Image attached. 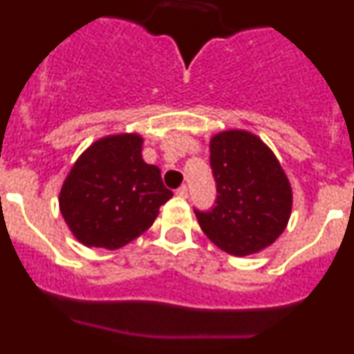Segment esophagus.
Masks as SVG:
<instances>
[{"label":"esophagus","mask_w":354,"mask_h":354,"mask_svg":"<svg viewBox=\"0 0 354 354\" xmlns=\"http://www.w3.org/2000/svg\"><path fill=\"white\" fill-rule=\"evenodd\" d=\"M176 195H178V197H181V198H187L188 197V187H187V185H181V187L176 190Z\"/></svg>","instance_id":"1"}]
</instances>
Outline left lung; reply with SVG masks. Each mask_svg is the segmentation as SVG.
<instances>
[{"mask_svg": "<svg viewBox=\"0 0 354 354\" xmlns=\"http://www.w3.org/2000/svg\"><path fill=\"white\" fill-rule=\"evenodd\" d=\"M216 205L195 210L205 236L234 257L259 253L281 236L292 207L289 180L257 135L227 130L210 138Z\"/></svg>", "mask_w": 354, "mask_h": 354, "instance_id": "8db88e82", "label": "left lung"}]
</instances>
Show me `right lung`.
I'll list each match as a JSON object with an SVG mask.
<instances>
[{
    "label": "right lung",
    "instance_id": "obj_1",
    "mask_svg": "<svg viewBox=\"0 0 354 354\" xmlns=\"http://www.w3.org/2000/svg\"><path fill=\"white\" fill-rule=\"evenodd\" d=\"M142 144L138 133L102 137L71 166L59 210L82 245L121 248L147 231L173 197L159 167L142 159Z\"/></svg>",
    "mask_w": 354,
    "mask_h": 354
}]
</instances>
